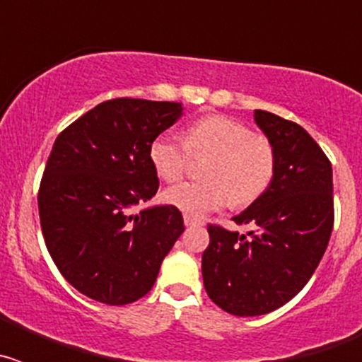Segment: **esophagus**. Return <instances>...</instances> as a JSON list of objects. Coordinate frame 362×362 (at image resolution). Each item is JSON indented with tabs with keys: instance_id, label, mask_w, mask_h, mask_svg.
<instances>
[{
	"instance_id": "obj_1",
	"label": "esophagus",
	"mask_w": 362,
	"mask_h": 362,
	"mask_svg": "<svg viewBox=\"0 0 362 362\" xmlns=\"http://www.w3.org/2000/svg\"><path fill=\"white\" fill-rule=\"evenodd\" d=\"M183 219H185V225H187V226L204 225V219H201V217H196V216H190V214H185Z\"/></svg>"
}]
</instances>
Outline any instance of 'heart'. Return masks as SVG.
<instances>
[{
  "label": "heart",
  "mask_w": 362,
  "mask_h": 362,
  "mask_svg": "<svg viewBox=\"0 0 362 362\" xmlns=\"http://www.w3.org/2000/svg\"><path fill=\"white\" fill-rule=\"evenodd\" d=\"M192 158H210L203 166L204 181L175 185L163 199L196 217L230 201L233 206L254 203L276 175L277 156L270 139L233 117H199L185 130V143L172 132L158 134L150 141L148 159L166 183L183 179Z\"/></svg>",
  "instance_id": "heart-1"
}]
</instances>
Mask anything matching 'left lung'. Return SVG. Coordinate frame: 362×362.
<instances>
[{
  "mask_svg": "<svg viewBox=\"0 0 362 362\" xmlns=\"http://www.w3.org/2000/svg\"><path fill=\"white\" fill-rule=\"evenodd\" d=\"M255 123L276 148V175L263 196L232 217L248 233L209 225L204 290L239 317L274 312L303 290L325 255L334 228L332 163L297 123L255 110Z\"/></svg>",
  "mask_w": 362,
  "mask_h": 362,
  "instance_id": "1",
  "label": "left lung"
}]
</instances>
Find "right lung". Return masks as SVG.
Listing matches in <instances>:
<instances>
[{
    "label": "right lung",
    "mask_w": 362,
    "mask_h": 362,
    "mask_svg": "<svg viewBox=\"0 0 362 362\" xmlns=\"http://www.w3.org/2000/svg\"><path fill=\"white\" fill-rule=\"evenodd\" d=\"M172 101L117 98L69 124L52 146L37 192L45 245L74 288L121 306L150 292L183 233V216L156 196L153 137L181 117Z\"/></svg>",
    "instance_id": "1"
}]
</instances>
